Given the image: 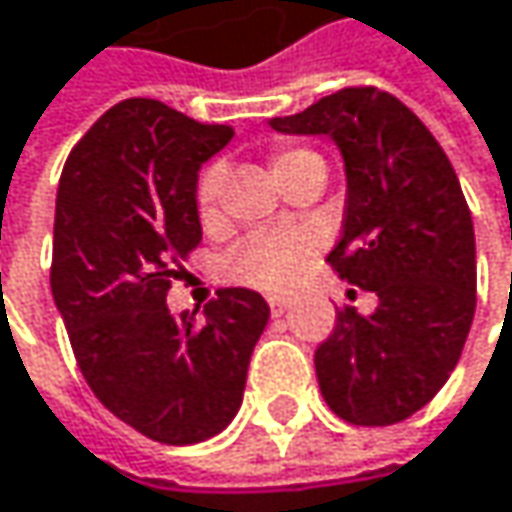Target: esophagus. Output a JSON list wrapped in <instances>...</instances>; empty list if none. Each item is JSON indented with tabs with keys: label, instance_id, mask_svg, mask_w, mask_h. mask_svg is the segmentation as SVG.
Segmentation results:
<instances>
[{
	"label": "esophagus",
	"instance_id": "34e87169",
	"mask_svg": "<svg viewBox=\"0 0 512 512\" xmlns=\"http://www.w3.org/2000/svg\"><path fill=\"white\" fill-rule=\"evenodd\" d=\"M266 302H269V311H272L275 317H278V314H284V311L290 308V299H287V296H269Z\"/></svg>",
	"mask_w": 512,
	"mask_h": 512
}]
</instances>
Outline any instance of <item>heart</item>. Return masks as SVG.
I'll list each match as a JSON object with an SVG mask.
<instances>
[{
	"label": "heart",
	"mask_w": 512,
	"mask_h": 512,
	"mask_svg": "<svg viewBox=\"0 0 512 512\" xmlns=\"http://www.w3.org/2000/svg\"><path fill=\"white\" fill-rule=\"evenodd\" d=\"M308 162H323V159L314 151L296 148V145L278 148L272 154V168H275L278 180H284L287 174H293L296 168H302ZM222 189H225V165L210 162L201 171L198 186H195V201H198L201 219L216 216ZM308 249H311L308 240L296 237V234H255L225 263V275L237 284L257 287V290H287L299 278V269L308 257Z\"/></svg>",
	"instance_id": "b5f03b06"
}]
</instances>
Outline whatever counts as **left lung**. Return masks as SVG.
Here are the masks:
<instances>
[{"label":"left lung","instance_id":"1","mask_svg":"<svg viewBox=\"0 0 512 512\" xmlns=\"http://www.w3.org/2000/svg\"><path fill=\"white\" fill-rule=\"evenodd\" d=\"M269 127L338 145L347 210L329 263L379 296L373 314L338 311L317 347L323 400L356 427L406 421L448 382L474 320V225L457 171L409 106L370 85Z\"/></svg>","mask_w":512,"mask_h":512}]
</instances>
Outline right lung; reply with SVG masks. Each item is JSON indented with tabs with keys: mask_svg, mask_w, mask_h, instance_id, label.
Wrapping results in <instances>:
<instances>
[{
	"mask_svg": "<svg viewBox=\"0 0 512 512\" xmlns=\"http://www.w3.org/2000/svg\"><path fill=\"white\" fill-rule=\"evenodd\" d=\"M225 124L133 97L70 151L55 195L52 299L94 397L162 445L222 433L246 391L269 305L225 287L204 317L165 305L201 243L198 171L231 142Z\"/></svg>",
	"mask_w": 512,
	"mask_h": 512,
	"instance_id": "add662e5",
	"label": "right lung"
}]
</instances>
